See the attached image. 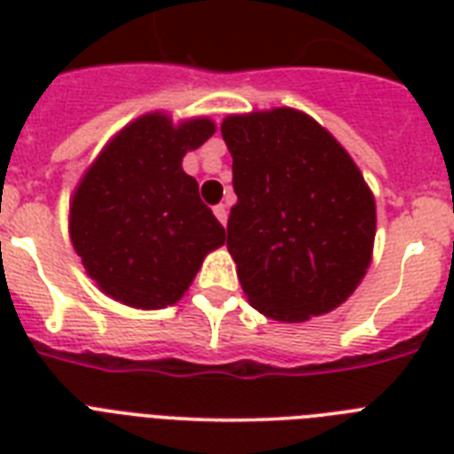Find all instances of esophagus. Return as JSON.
<instances>
[{"mask_svg":"<svg viewBox=\"0 0 454 454\" xmlns=\"http://www.w3.org/2000/svg\"><path fill=\"white\" fill-rule=\"evenodd\" d=\"M214 216H216V219H219L221 223L226 226V221H228V209H226V205H216V207H214Z\"/></svg>","mask_w":454,"mask_h":454,"instance_id":"1","label":"esophagus"}]
</instances>
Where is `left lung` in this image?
<instances>
[{
	"label": "left lung",
	"instance_id": "left-lung-1",
	"mask_svg": "<svg viewBox=\"0 0 454 454\" xmlns=\"http://www.w3.org/2000/svg\"><path fill=\"white\" fill-rule=\"evenodd\" d=\"M228 252L259 313L303 323L351 297L372 259L374 198L330 131L292 108L231 115Z\"/></svg>",
	"mask_w": 454,
	"mask_h": 454
}]
</instances>
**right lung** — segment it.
Returning a JSON list of instances; mask_svg holds the SVG:
<instances>
[{
	"instance_id": "1",
	"label": "right lung",
	"mask_w": 454,
	"mask_h": 454,
	"mask_svg": "<svg viewBox=\"0 0 454 454\" xmlns=\"http://www.w3.org/2000/svg\"><path fill=\"white\" fill-rule=\"evenodd\" d=\"M207 117L171 124L148 113L127 124L82 176L70 240L101 292L134 309L176 303L226 231L200 200L184 155L214 134Z\"/></svg>"
}]
</instances>
